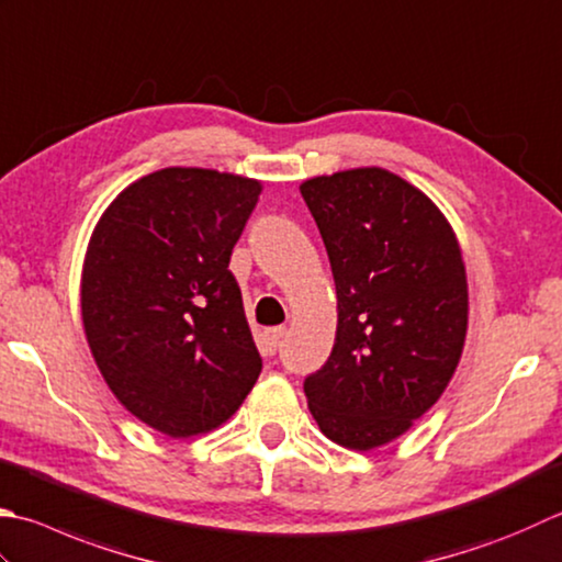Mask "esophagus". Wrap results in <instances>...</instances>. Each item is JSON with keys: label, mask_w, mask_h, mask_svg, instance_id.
Masks as SVG:
<instances>
[{"label": "esophagus", "mask_w": 562, "mask_h": 562, "mask_svg": "<svg viewBox=\"0 0 562 562\" xmlns=\"http://www.w3.org/2000/svg\"><path fill=\"white\" fill-rule=\"evenodd\" d=\"M284 334H288V331H284V326H272V328H266V331L260 334V348H262V353L272 356L274 350L280 348Z\"/></svg>", "instance_id": "34e87169"}]
</instances>
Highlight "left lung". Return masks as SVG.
<instances>
[{
	"instance_id": "1",
	"label": "left lung",
	"mask_w": 562,
	"mask_h": 562,
	"mask_svg": "<svg viewBox=\"0 0 562 562\" xmlns=\"http://www.w3.org/2000/svg\"><path fill=\"white\" fill-rule=\"evenodd\" d=\"M336 282V340L304 394L334 443H392L441 400L463 356L468 274L446 214L400 175L350 168L300 184Z\"/></svg>"
}]
</instances>
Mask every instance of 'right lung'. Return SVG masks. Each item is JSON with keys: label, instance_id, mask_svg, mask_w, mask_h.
Masks as SVG:
<instances>
[{"label": "right lung", "instance_id": "1", "mask_svg": "<svg viewBox=\"0 0 562 562\" xmlns=\"http://www.w3.org/2000/svg\"><path fill=\"white\" fill-rule=\"evenodd\" d=\"M262 182L162 168L104 209L87 244L80 306L99 372L124 409L170 438L226 424L262 360L231 250Z\"/></svg>", "mask_w": 562, "mask_h": 562}]
</instances>
